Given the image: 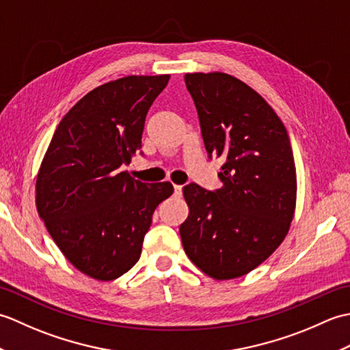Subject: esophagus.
Returning <instances> with one entry per match:
<instances>
[{"label":"esophagus","mask_w":350,"mask_h":350,"mask_svg":"<svg viewBox=\"0 0 350 350\" xmlns=\"http://www.w3.org/2000/svg\"><path fill=\"white\" fill-rule=\"evenodd\" d=\"M174 196L177 197L182 196V185H174Z\"/></svg>","instance_id":"esophagus-1"}]
</instances>
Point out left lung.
Segmentation results:
<instances>
[{"label": "left lung", "mask_w": 350, "mask_h": 350, "mask_svg": "<svg viewBox=\"0 0 350 350\" xmlns=\"http://www.w3.org/2000/svg\"><path fill=\"white\" fill-rule=\"evenodd\" d=\"M209 158L222 188H183V250L215 280L242 277L277 250L296 206V167L284 124L262 96L222 72L187 73Z\"/></svg>", "instance_id": "8db88e82"}]
</instances>
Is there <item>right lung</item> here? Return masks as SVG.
<instances>
[{
  "label": "right lung",
  "mask_w": 350,
  "mask_h": 350,
  "mask_svg": "<svg viewBox=\"0 0 350 350\" xmlns=\"http://www.w3.org/2000/svg\"><path fill=\"white\" fill-rule=\"evenodd\" d=\"M168 79L131 75L96 87L62 118L43 156L37 212L64 257L94 280H116L138 262L154 209L174 191L120 171Z\"/></svg>",
  "instance_id": "obj_1"
}]
</instances>
